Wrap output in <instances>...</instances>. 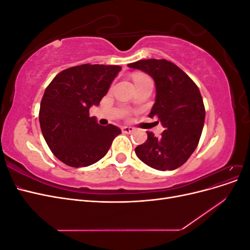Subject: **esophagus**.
<instances>
[{
	"label": "esophagus",
	"instance_id": "34e87169",
	"mask_svg": "<svg viewBox=\"0 0 250 250\" xmlns=\"http://www.w3.org/2000/svg\"><path fill=\"white\" fill-rule=\"evenodd\" d=\"M121 129H122V132H124V133H131V132H133L134 128L130 127V126H123Z\"/></svg>",
	"mask_w": 250,
	"mask_h": 250
}]
</instances>
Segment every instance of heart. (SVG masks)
<instances>
[{
	"instance_id": "obj_1",
	"label": "heart",
	"mask_w": 250,
	"mask_h": 250,
	"mask_svg": "<svg viewBox=\"0 0 250 250\" xmlns=\"http://www.w3.org/2000/svg\"><path fill=\"white\" fill-rule=\"evenodd\" d=\"M145 80H150L147 76L145 75H142V74H137L133 76V81H134V84L138 82H142V81H145Z\"/></svg>"
}]
</instances>
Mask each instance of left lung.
<instances>
[{"label":"left lung","instance_id":"left-lung-1","mask_svg":"<svg viewBox=\"0 0 250 250\" xmlns=\"http://www.w3.org/2000/svg\"><path fill=\"white\" fill-rule=\"evenodd\" d=\"M147 73L155 82V103L150 118L166 128L160 138L148 131L135 154L149 167L166 171L183 166L197 147L206 118L198 86L179 67L166 59H143L128 64Z\"/></svg>","mask_w":250,"mask_h":250}]
</instances>
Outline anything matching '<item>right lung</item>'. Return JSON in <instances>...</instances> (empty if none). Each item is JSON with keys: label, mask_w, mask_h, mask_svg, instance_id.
Masks as SVG:
<instances>
[{"label": "right lung", "mask_w": 250, "mask_h": 250, "mask_svg": "<svg viewBox=\"0 0 250 250\" xmlns=\"http://www.w3.org/2000/svg\"><path fill=\"white\" fill-rule=\"evenodd\" d=\"M119 65L81 64L57 74L47 86L40 109L44 141L59 161L70 167H87L107 153L119 127L101 126L89 108L99 105Z\"/></svg>", "instance_id": "1"}]
</instances>
